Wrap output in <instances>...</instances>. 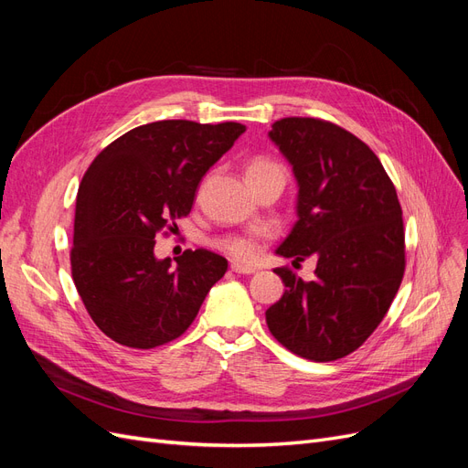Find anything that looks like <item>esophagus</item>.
I'll return each mask as SVG.
<instances>
[{
  "label": "esophagus",
  "mask_w": 468,
  "mask_h": 468,
  "mask_svg": "<svg viewBox=\"0 0 468 468\" xmlns=\"http://www.w3.org/2000/svg\"><path fill=\"white\" fill-rule=\"evenodd\" d=\"M230 269H232L234 273H244V275H250V273H256V271H258L256 267H251V265H242V263H236V261L230 265Z\"/></svg>",
  "instance_id": "34e87169"
}]
</instances>
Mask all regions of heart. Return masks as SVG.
<instances>
[{"mask_svg": "<svg viewBox=\"0 0 468 468\" xmlns=\"http://www.w3.org/2000/svg\"><path fill=\"white\" fill-rule=\"evenodd\" d=\"M273 167H279V165H275L269 160H263V158H256L250 162L246 174L248 176L260 174V172H267V169H273ZM220 248L224 251H229L230 256H234L236 260H251L253 256H256V246H253V242H250V239H246V238H226L220 242Z\"/></svg>", "mask_w": 468, "mask_h": 468, "instance_id": "b5f03b06", "label": "heart"}]
</instances>
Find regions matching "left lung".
<instances>
[{
  "label": "left lung",
  "mask_w": 468,
  "mask_h": 468,
  "mask_svg": "<svg viewBox=\"0 0 468 468\" xmlns=\"http://www.w3.org/2000/svg\"><path fill=\"white\" fill-rule=\"evenodd\" d=\"M269 140L296 181V222L275 250L292 265L313 256V281L275 269L285 282L265 310L277 342L310 361L356 351L385 318L404 275L402 208L385 167L342 126L289 117Z\"/></svg>",
  "instance_id": "1"
}]
</instances>
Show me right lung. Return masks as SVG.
Returning a JSON list of instances; mask_svg holds the SVG:
<instances>
[{
    "mask_svg": "<svg viewBox=\"0 0 468 468\" xmlns=\"http://www.w3.org/2000/svg\"><path fill=\"white\" fill-rule=\"evenodd\" d=\"M246 131L239 122L158 121L111 143L81 179L72 277L97 328L126 347L152 349L186 332L229 261L208 250L172 260L155 234L191 212L208 169ZM176 226V224H174Z\"/></svg>",
    "mask_w": 468,
    "mask_h": 468,
    "instance_id": "obj_1",
    "label": "right lung"
}]
</instances>
